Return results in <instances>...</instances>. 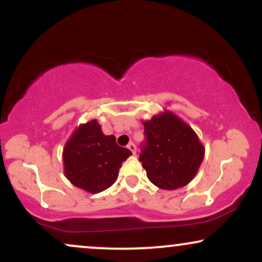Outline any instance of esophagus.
Instances as JSON below:
<instances>
[{
  "label": "esophagus",
  "instance_id": "obj_1",
  "mask_svg": "<svg viewBox=\"0 0 262 262\" xmlns=\"http://www.w3.org/2000/svg\"><path fill=\"white\" fill-rule=\"evenodd\" d=\"M128 149L130 150V151L133 152V154H135V151H137V146H135L134 143H129L128 144Z\"/></svg>",
  "mask_w": 262,
  "mask_h": 262
}]
</instances>
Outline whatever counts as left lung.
<instances>
[{"label": "left lung", "mask_w": 262, "mask_h": 262, "mask_svg": "<svg viewBox=\"0 0 262 262\" xmlns=\"http://www.w3.org/2000/svg\"><path fill=\"white\" fill-rule=\"evenodd\" d=\"M143 125L145 143L139 160L150 182L162 189H176L191 182L204 158V146L193 129L169 111Z\"/></svg>", "instance_id": "left-lung-1"}]
</instances>
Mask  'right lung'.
Instances as JSON below:
<instances>
[{
	"mask_svg": "<svg viewBox=\"0 0 262 262\" xmlns=\"http://www.w3.org/2000/svg\"><path fill=\"white\" fill-rule=\"evenodd\" d=\"M130 150L117 145L114 135H104L96 119L81 124L66 141L64 172L76 187L90 193L104 191L116 182Z\"/></svg>",
	"mask_w": 262,
	"mask_h": 262,
	"instance_id": "right-lung-1",
	"label": "right lung"
}]
</instances>
